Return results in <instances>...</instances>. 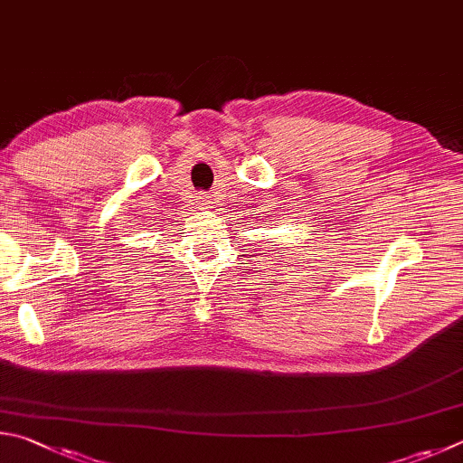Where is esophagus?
I'll return each mask as SVG.
<instances>
[{
  "instance_id": "1",
  "label": "esophagus",
  "mask_w": 463,
  "mask_h": 463,
  "mask_svg": "<svg viewBox=\"0 0 463 463\" xmlns=\"http://www.w3.org/2000/svg\"><path fill=\"white\" fill-rule=\"evenodd\" d=\"M199 205H201L203 209H207V207L211 205V201H209L207 197H199Z\"/></svg>"
}]
</instances>
